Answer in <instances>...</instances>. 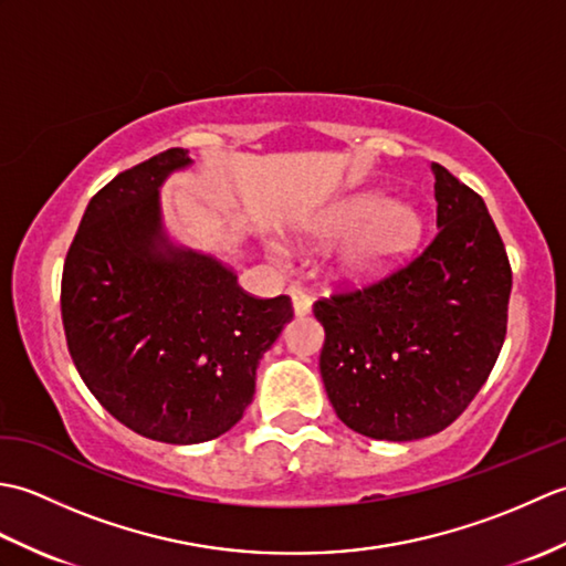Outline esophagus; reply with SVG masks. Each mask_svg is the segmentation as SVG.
Segmentation results:
<instances>
[{"label": "esophagus", "instance_id": "obj_1", "mask_svg": "<svg viewBox=\"0 0 566 566\" xmlns=\"http://www.w3.org/2000/svg\"><path fill=\"white\" fill-rule=\"evenodd\" d=\"M290 296H292V304H294V314L298 318H304V316L311 314V296L302 290V286L292 284L290 286Z\"/></svg>", "mask_w": 566, "mask_h": 566}]
</instances>
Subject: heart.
Listing matches in <instances>:
<instances>
[{"mask_svg": "<svg viewBox=\"0 0 566 566\" xmlns=\"http://www.w3.org/2000/svg\"><path fill=\"white\" fill-rule=\"evenodd\" d=\"M311 233L318 240L350 235L335 252L333 276L367 284L387 276L411 255L420 235V216L403 201H387L379 191H355L323 211Z\"/></svg>", "mask_w": 566, "mask_h": 566, "instance_id": "b5f03b06", "label": "heart"}]
</instances>
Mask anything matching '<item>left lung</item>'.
Wrapping results in <instances>:
<instances>
[{
	"mask_svg": "<svg viewBox=\"0 0 566 566\" xmlns=\"http://www.w3.org/2000/svg\"><path fill=\"white\" fill-rule=\"evenodd\" d=\"M438 231L363 290L318 298L321 377L347 428L375 440L436 436L472 403L509 323L511 262L484 199L432 163Z\"/></svg>",
	"mask_w": 566,
	"mask_h": 566,
	"instance_id": "left-lung-1",
	"label": "left lung"
}]
</instances>
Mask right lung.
Segmentation results:
<instances>
[{
    "label": "right lung",
    "instance_id": "1",
    "mask_svg": "<svg viewBox=\"0 0 566 566\" xmlns=\"http://www.w3.org/2000/svg\"><path fill=\"white\" fill-rule=\"evenodd\" d=\"M191 160L170 148L92 197L67 250L60 314L82 381L143 438L195 444L231 430L255 394L260 357L294 318L223 264L163 233V179Z\"/></svg>",
    "mask_w": 566,
    "mask_h": 566
}]
</instances>
